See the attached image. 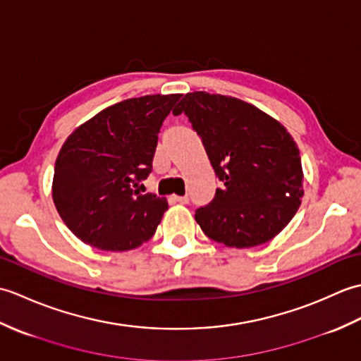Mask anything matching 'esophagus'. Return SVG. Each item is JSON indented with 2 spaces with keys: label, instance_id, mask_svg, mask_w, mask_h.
Instances as JSON below:
<instances>
[{
  "label": "esophagus",
  "instance_id": "obj_1",
  "mask_svg": "<svg viewBox=\"0 0 361 361\" xmlns=\"http://www.w3.org/2000/svg\"><path fill=\"white\" fill-rule=\"evenodd\" d=\"M173 198H175V202H178V203H181V204H188V203H189V197H188V195H181V197L175 195Z\"/></svg>",
  "mask_w": 361,
  "mask_h": 361
}]
</instances>
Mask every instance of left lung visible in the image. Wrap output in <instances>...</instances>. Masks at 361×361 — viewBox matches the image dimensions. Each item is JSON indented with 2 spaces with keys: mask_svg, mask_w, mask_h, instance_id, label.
I'll return each mask as SVG.
<instances>
[{
  "mask_svg": "<svg viewBox=\"0 0 361 361\" xmlns=\"http://www.w3.org/2000/svg\"><path fill=\"white\" fill-rule=\"evenodd\" d=\"M185 113L224 183L195 211L202 231L231 248L271 240L293 219L304 195L299 149L279 121L240 99L194 91L173 114Z\"/></svg>",
  "mask_w": 361,
  "mask_h": 361,
  "instance_id": "1",
  "label": "left lung"
}]
</instances>
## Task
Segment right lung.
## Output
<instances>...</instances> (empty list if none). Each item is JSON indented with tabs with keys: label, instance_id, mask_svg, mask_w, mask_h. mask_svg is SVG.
<instances>
[{
	"label": "right lung",
	"instance_id": "obj_1",
	"mask_svg": "<svg viewBox=\"0 0 361 361\" xmlns=\"http://www.w3.org/2000/svg\"><path fill=\"white\" fill-rule=\"evenodd\" d=\"M181 94H149L106 106L60 149L52 200L75 237L104 251H127L155 234L169 204L132 188L152 172L158 133Z\"/></svg>",
	"mask_w": 361,
	"mask_h": 361
}]
</instances>
